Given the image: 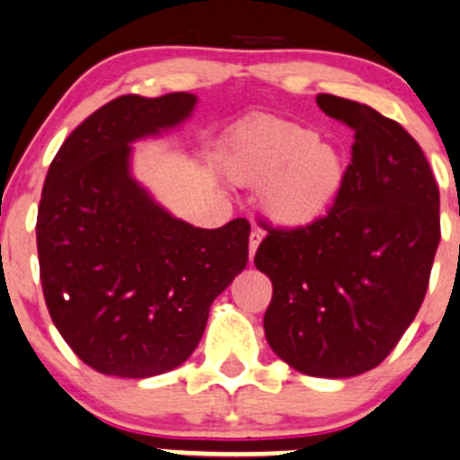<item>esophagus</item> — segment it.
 I'll list each match as a JSON object with an SVG mask.
<instances>
[{
  "label": "esophagus",
  "mask_w": 460,
  "mask_h": 460,
  "mask_svg": "<svg viewBox=\"0 0 460 460\" xmlns=\"http://www.w3.org/2000/svg\"><path fill=\"white\" fill-rule=\"evenodd\" d=\"M261 238H264V234H261V231H257V229L251 231V235H249V257L251 260L255 257V251H257V246H260Z\"/></svg>",
  "instance_id": "esophagus-1"
}]
</instances>
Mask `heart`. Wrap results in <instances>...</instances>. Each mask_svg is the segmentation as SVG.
<instances>
[{
  "label": "heart",
  "mask_w": 460,
  "mask_h": 460,
  "mask_svg": "<svg viewBox=\"0 0 460 460\" xmlns=\"http://www.w3.org/2000/svg\"><path fill=\"white\" fill-rule=\"evenodd\" d=\"M226 170L240 185L266 182L261 205L284 226L321 220L347 181V164L336 146L321 141L314 128L270 115L235 130Z\"/></svg>",
  "instance_id": "1"
}]
</instances>
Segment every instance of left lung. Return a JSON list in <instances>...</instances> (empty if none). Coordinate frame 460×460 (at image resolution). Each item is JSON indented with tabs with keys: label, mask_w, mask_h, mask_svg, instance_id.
Here are the masks:
<instances>
[{
	"label": "left lung",
	"mask_w": 460,
	"mask_h": 460,
	"mask_svg": "<svg viewBox=\"0 0 460 460\" xmlns=\"http://www.w3.org/2000/svg\"><path fill=\"white\" fill-rule=\"evenodd\" d=\"M316 104L356 133L345 188L321 220L269 226L255 266L272 281L270 349L305 376L351 377L395 349L423 304L441 240L438 188L395 119L330 93Z\"/></svg>",
	"instance_id": "8db88e82"
}]
</instances>
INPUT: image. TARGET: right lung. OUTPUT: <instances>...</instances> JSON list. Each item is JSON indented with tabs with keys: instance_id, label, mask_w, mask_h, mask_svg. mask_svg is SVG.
I'll return each instance as SVG.
<instances>
[{
	"instance_id": "right-lung-1",
	"label": "right lung",
	"mask_w": 460,
	"mask_h": 460,
	"mask_svg": "<svg viewBox=\"0 0 460 460\" xmlns=\"http://www.w3.org/2000/svg\"><path fill=\"white\" fill-rule=\"evenodd\" d=\"M196 95H119L63 141L45 176L37 249L45 305L75 356L118 377L183 365L209 307L249 260L251 225L199 229L130 176V144L188 119Z\"/></svg>"
}]
</instances>
